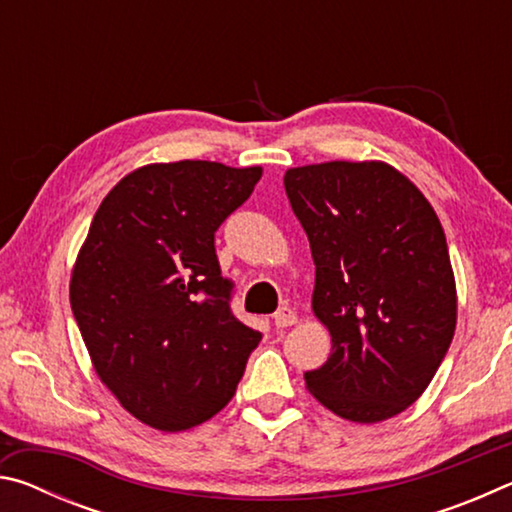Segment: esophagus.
I'll list each match as a JSON object with an SVG mask.
<instances>
[{"label": "esophagus", "instance_id": "34e87169", "mask_svg": "<svg viewBox=\"0 0 512 512\" xmlns=\"http://www.w3.org/2000/svg\"><path fill=\"white\" fill-rule=\"evenodd\" d=\"M273 323H275V327H291V325L298 323V316L291 307H282V309L275 311Z\"/></svg>", "mask_w": 512, "mask_h": 512}]
</instances>
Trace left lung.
I'll use <instances>...</instances> for the list:
<instances>
[{
  "mask_svg": "<svg viewBox=\"0 0 512 512\" xmlns=\"http://www.w3.org/2000/svg\"><path fill=\"white\" fill-rule=\"evenodd\" d=\"M316 264L314 314L332 354L305 372L311 395L352 422L402 413L429 386L456 329V284L436 212L384 162L284 173Z\"/></svg>",
  "mask_w": 512,
  "mask_h": 512,
  "instance_id": "left-lung-1",
  "label": "left lung"
}]
</instances>
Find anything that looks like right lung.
Listing matches in <instances>:
<instances>
[{"mask_svg": "<svg viewBox=\"0 0 512 512\" xmlns=\"http://www.w3.org/2000/svg\"><path fill=\"white\" fill-rule=\"evenodd\" d=\"M262 169L149 164L110 189L76 257L69 302L94 370L124 409L185 431L232 400L262 334L232 314L214 232Z\"/></svg>", "mask_w": 512, "mask_h": 512, "instance_id": "add662e5", "label": "right lung"}]
</instances>
